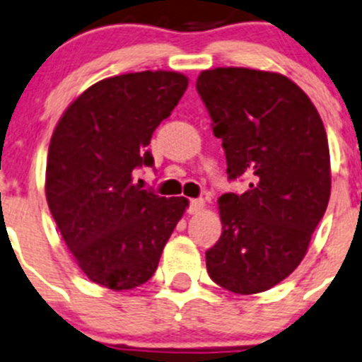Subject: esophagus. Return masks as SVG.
I'll return each instance as SVG.
<instances>
[{"mask_svg": "<svg viewBox=\"0 0 362 362\" xmlns=\"http://www.w3.org/2000/svg\"><path fill=\"white\" fill-rule=\"evenodd\" d=\"M204 208V199H191L189 203V214H199Z\"/></svg>", "mask_w": 362, "mask_h": 362, "instance_id": "esophagus-1", "label": "esophagus"}]
</instances>
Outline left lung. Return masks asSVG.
<instances>
[{"instance_id": "left-lung-1", "label": "left lung", "mask_w": 362, "mask_h": 362, "mask_svg": "<svg viewBox=\"0 0 362 362\" xmlns=\"http://www.w3.org/2000/svg\"><path fill=\"white\" fill-rule=\"evenodd\" d=\"M196 89L229 178H250L243 194L218 198L222 235L206 250L208 275L235 294L264 293L298 268L329 203L322 119L305 90L275 71L204 69Z\"/></svg>"}]
</instances>
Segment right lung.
<instances>
[{
	"label": "right lung",
	"mask_w": 362,
	"mask_h": 362,
	"mask_svg": "<svg viewBox=\"0 0 362 362\" xmlns=\"http://www.w3.org/2000/svg\"><path fill=\"white\" fill-rule=\"evenodd\" d=\"M187 86L184 73L164 69L110 76L83 90L54 129L47 203L90 282L127 291L151 280L189 206L133 184L136 168L154 164L152 133Z\"/></svg>",
	"instance_id": "obj_1"
}]
</instances>
